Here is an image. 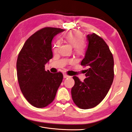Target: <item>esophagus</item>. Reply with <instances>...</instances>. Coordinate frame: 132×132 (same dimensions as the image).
<instances>
[{"label": "esophagus", "mask_w": 132, "mask_h": 132, "mask_svg": "<svg viewBox=\"0 0 132 132\" xmlns=\"http://www.w3.org/2000/svg\"><path fill=\"white\" fill-rule=\"evenodd\" d=\"M63 77H64V78H69V77H70L71 76H69V75H68L67 73H64L63 74Z\"/></svg>", "instance_id": "obj_1"}]
</instances>
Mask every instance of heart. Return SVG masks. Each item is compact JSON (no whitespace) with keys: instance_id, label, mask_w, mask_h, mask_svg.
<instances>
[{"instance_id":"obj_1","label":"heart","mask_w":132,"mask_h":132,"mask_svg":"<svg viewBox=\"0 0 132 132\" xmlns=\"http://www.w3.org/2000/svg\"><path fill=\"white\" fill-rule=\"evenodd\" d=\"M64 38L68 42L69 44L74 46V51L78 55H81L84 53L85 51V45L82 41L83 40L82 34L80 32L73 31H69L64 34ZM60 41L56 40L53 44V50L57 51L60 46Z\"/></svg>"}]
</instances>
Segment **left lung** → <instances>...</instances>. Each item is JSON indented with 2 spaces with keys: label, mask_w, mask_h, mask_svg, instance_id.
I'll list each match as a JSON object with an SVG mask.
<instances>
[{
  "label": "left lung",
  "mask_w": 132,
  "mask_h": 132,
  "mask_svg": "<svg viewBox=\"0 0 132 132\" xmlns=\"http://www.w3.org/2000/svg\"><path fill=\"white\" fill-rule=\"evenodd\" d=\"M88 45L81 65L87 66V78L82 82L73 76L71 89L75 104L81 109L95 107L103 100L114 79V60L105 42L95 33L87 36Z\"/></svg>",
  "instance_id": "obj_1"
}]
</instances>
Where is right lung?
<instances>
[{"label": "right lung", "instance_id": "add662e5", "mask_svg": "<svg viewBox=\"0 0 132 132\" xmlns=\"http://www.w3.org/2000/svg\"><path fill=\"white\" fill-rule=\"evenodd\" d=\"M64 31L53 27L40 29L26 40L19 53L16 62L19 84L26 100L34 106L42 108L50 104L62 82V73L46 71L45 65L53 57V38Z\"/></svg>", "mask_w": 132, "mask_h": 132}]
</instances>
